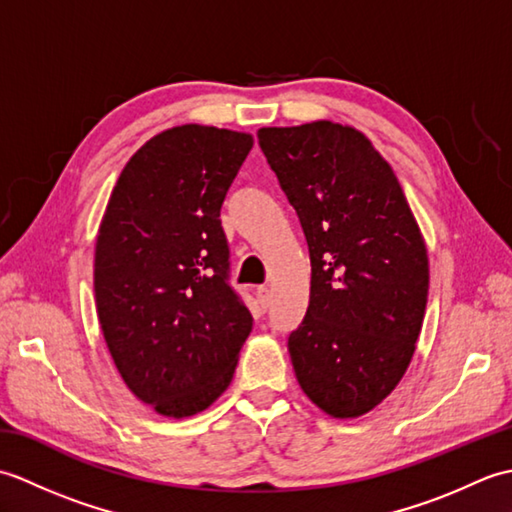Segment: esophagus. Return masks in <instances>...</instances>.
Wrapping results in <instances>:
<instances>
[{"instance_id": "esophagus-1", "label": "esophagus", "mask_w": 512, "mask_h": 512, "mask_svg": "<svg viewBox=\"0 0 512 512\" xmlns=\"http://www.w3.org/2000/svg\"><path fill=\"white\" fill-rule=\"evenodd\" d=\"M255 297H257V301H259V306L268 308V303H270V288H268V286H257V288H255Z\"/></svg>"}]
</instances>
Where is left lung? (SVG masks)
<instances>
[{
    "label": "left lung",
    "instance_id": "left-lung-1",
    "mask_svg": "<svg viewBox=\"0 0 512 512\" xmlns=\"http://www.w3.org/2000/svg\"><path fill=\"white\" fill-rule=\"evenodd\" d=\"M257 140L310 250V306L288 339L295 376L323 413L358 418L396 389L416 352L424 237L394 169L356 127H262Z\"/></svg>",
    "mask_w": 512,
    "mask_h": 512
}]
</instances>
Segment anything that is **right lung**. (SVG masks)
I'll list each match as a JSON object with an SVG mask.
<instances>
[{"instance_id": "add662e5", "label": "right lung", "mask_w": 512, "mask_h": 512, "mask_svg": "<svg viewBox=\"0 0 512 512\" xmlns=\"http://www.w3.org/2000/svg\"><path fill=\"white\" fill-rule=\"evenodd\" d=\"M253 136L187 123L149 138L112 189L96 235L94 297L129 391L165 418L209 409L253 330L226 281V191Z\"/></svg>"}]
</instances>
